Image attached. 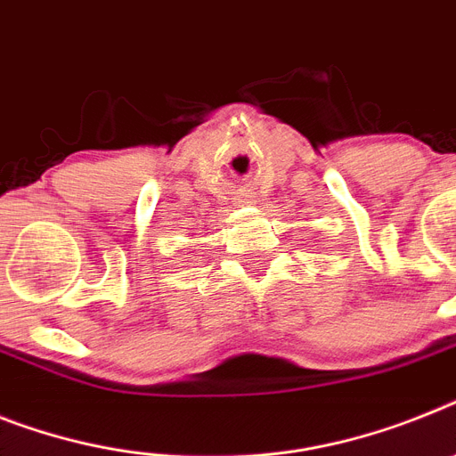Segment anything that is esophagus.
I'll list each match as a JSON object with an SVG mask.
<instances>
[{"label": "esophagus", "instance_id": "34e87169", "mask_svg": "<svg viewBox=\"0 0 456 456\" xmlns=\"http://www.w3.org/2000/svg\"><path fill=\"white\" fill-rule=\"evenodd\" d=\"M240 201H246V199H240ZM246 204H250V201H246Z\"/></svg>", "mask_w": 456, "mask_h": 456}]
</instances>
